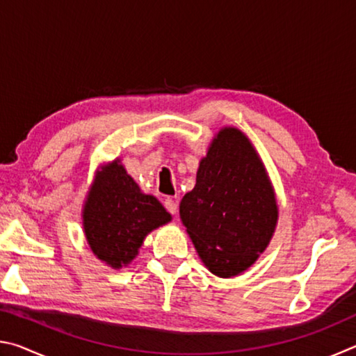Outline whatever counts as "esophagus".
<instances>
[{"mask_svg":"<svg viewBox=\"0 0 356 356\" xmlns=\"http://www.w3.org/2000/svg\"><path fill=\"white\" fill-rule=\"evenodd\" d=\"M163 206H165V209H166L168 212H170L171 215H176V213H177V202L174 201V200H171V197H168V200L163 201Z\"/></svg>","mask_w":356,"mask_h":356,"instance_id":"34e87169","label":"esophagus"}]
</instances>
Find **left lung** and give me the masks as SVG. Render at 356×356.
I'll list each match as a JSON object with an SVG mask.
<instances>
[{
    "mask_svg": "<svg viewBox=\"0 0 356 356\" xmlns=\"http://www.w3.org/2000/svg\"><path fill=\"white\" fill-rule=\"evenodd\" d=\"M180 218L197 254L229 278L254 264L273 236L278 206L265 168L242 131L222 129L200 163Z\"/></svg>",
    "mask_w": 356,
    "mask_h": 356,
    "instance_id": "1",
    "label": "left lung"
}]
</instances>
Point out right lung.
I'll use <instances>...</instances> for the list:
<instances>
[{
  "label": "right lung",
  "mask_w": 356,
  "mask_h": 356,
  "mask_svg": "<svg viewBox=\"0 0 356 356\" xmlns=\"http://www.w3.org/2000/svg\"><path fill=\"white\" fill-rule=\"evenodd\" d=\"M168 221L171 215L154 196L143 195L118 160L97 174L83 210L89 246L113 268L131 262L144 237Z\"/></svg>",
  "instance_id": "1"
}]
</instances>
